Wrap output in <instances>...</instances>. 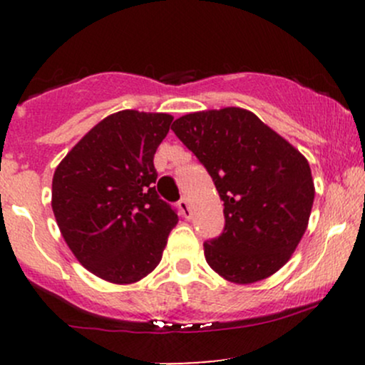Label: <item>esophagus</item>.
Returning a JSON list of instances; mask_svg holds the SVG:
<instances>
[{"label":"esophagus","mask_w":365,"mask_h":365,"mask_svg":"<svg viewBox=\"0 0 365 365\" xmlns=\"http://www.w3.org/2000/svg\"><path fill=\"white\" fill-rule=\"evenodd\" d=\"M178 207H180V211H182V215L187 217H190L192 216V211H190V204H188V200L185 199V197H182V199L178 200Z\"/></svg>","instance_id":"1"}]
</instances>
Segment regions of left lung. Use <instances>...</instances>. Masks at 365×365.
<instances>
[{"instance_id":"obj_1","label":"left lung","mask_w":365,"mask_h":365,"mask_svg":"<svg viewBox=\"0 0 365 365\" xmlns=\"http://www.w3.org/2000/svg\"><path fill=\"white\" fill-rule=\"evenodd\" d=\"M171 130L202 163L223 200V233L204 244L209 266L237 284L274 274L309 225L316 192L307 159L242 108L190 113Z\"/></svg>"}]
</instances>
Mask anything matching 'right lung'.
Listing matches in <instances>:
<instances>
[{
  "label": "right lung",
  "mask_w": 365,
  "mask_h": 365,
  "mask_svg": "<svg viewBox=\"0 0 365 365\" xmlns=\"http://www.w3.org/2000/svg\"><path fill=\"white\" fill-rule=\"evenodd\" d=\"M171 121L166 113H113L54 171L51 206L61 235L86 269L110 283L148 276L178 223L154 187V154Z\"/></svg>",
  "instance_id": "obj_1"
}]
</instances>
